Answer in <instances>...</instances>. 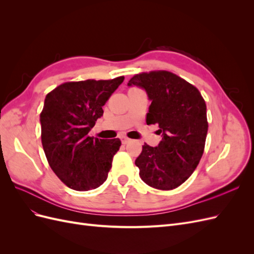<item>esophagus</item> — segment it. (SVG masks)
<instances>
[{
    "instance_id": "esophagus-1",
    "label": "esophagus",
    "mask_w": 254,
    "mask_h": 254,
    "mask_svg": "<svg viewBox=\"0 0 254 254\" xmlns=\"http://www.w3.org/2000/svg\"><path fill=\"white\" fill-rule=\"evenodd\" d=\"M120 137H121V140H122V143H123V144H127V143L130 141L129 137L126 136V135H124V134H122Z\"/></svg>"
}]
</instances>
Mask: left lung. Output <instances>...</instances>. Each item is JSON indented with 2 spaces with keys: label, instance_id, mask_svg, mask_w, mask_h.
Segmentation results:
<instances>
[{
  "label": "left lung",
  "instance_id": "obj_1",
  "mask_svg": "<svg viewBox=\"0 0 254 254\" xmlns=\"http://www.w3.org/2000/svg\"><path fill=\"white\" fill-rule=\"evenodd\" d=\"M128 86L145 89L151 101L146 123L158 124L162 141L144 144L135 160L141 179L158 190H174L193 174L204 150L206 105L199 90L168 71L134 75Z\"/></svg>",
  "mask_w": 254,
  "mask_h": 254
}]
</instances>
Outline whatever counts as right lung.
Instances as JSON below:
<instances>
[{"label":"right lung","instance_id":"right-lung-1","mask_svg":"<svg viewBox=\"0 0 254 254\" xmlns=\"http://www.w3.org/2000/svg\"><path fill=\"white\" fill-rule=\"evenodd\" d=\"M124 80L68 81L51 91L40 113L41 141L58 178L75 190H94L106 181L120 139L89 136L103 106Z\"/></svg>","mask_w":254,"mask_h":254}]
</instances>
